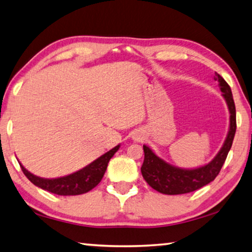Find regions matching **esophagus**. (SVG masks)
<instances>
[{"instance_id": "esophagus-1", "label": "esophagus", "mask_w": 252, "mask_h": 252, "mask_svg": "<svg viewBox=\"0 0 252 252\" xmlns=\"http://www.w3.org/2000/svg\"><path fill=\"white\" fill-rule=\"evenodd\" d=\"M142 138H143V136H142L141 134H140V133H136V134L133 135V140H134V141H140V140H142Z\"/></svg>"}]
</instances>
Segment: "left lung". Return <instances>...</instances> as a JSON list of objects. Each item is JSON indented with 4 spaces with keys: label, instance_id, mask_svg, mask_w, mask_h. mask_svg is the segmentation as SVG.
<instances>
[{
    "label": "left lung",
    "instance_id": "8db88e82",
    "mask_svg": "<svg viewBox=\"0 0 252 252\" xmlns=\"http://www.w3.org/2000/svg\"><path fill=\"white\" fill-rule=\"evenodd\" d=\"M216 80L218 81L220 91L222 92L230 113L229 131L223 146L209 163L194 169H183L168 163L158 157L151 148L144 144V161L141 167L142 177L149 186L160 193L183 194L200 189L215 180L227 159L237 129L236 106L229 84L218 73H216Z\"/></svg>",
    "mask_w": 252,
    "mask_h": 252
}]
</instances>
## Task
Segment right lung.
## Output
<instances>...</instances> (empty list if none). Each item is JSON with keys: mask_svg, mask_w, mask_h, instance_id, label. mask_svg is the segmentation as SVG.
Listing matches in <instances>:
<instances>
[{"mask_svg": "<svg viewBox=\"0 0 252 252\" xmlns=\"http://www.w3.org/2000/svg\"><path fill=\"white\" fill-rule=\"evenodd\" d=\"M119 148H120V144L111 149L110 151L105 152L104 155H102L91 162L90 164H88L87 167L79 170V171L54 179H45L34 176L33 173L28 171L22 164L20 163V165L25 177L33 185L41 188V189L59 195H78L89 192L93 188L99 185V182L104 176L110 159L119 150Z\"/></svg>", "mask_w": 252, "mask_h": 252, "instance_id": "add662e5", "label": "right lung"}]
</instances>
